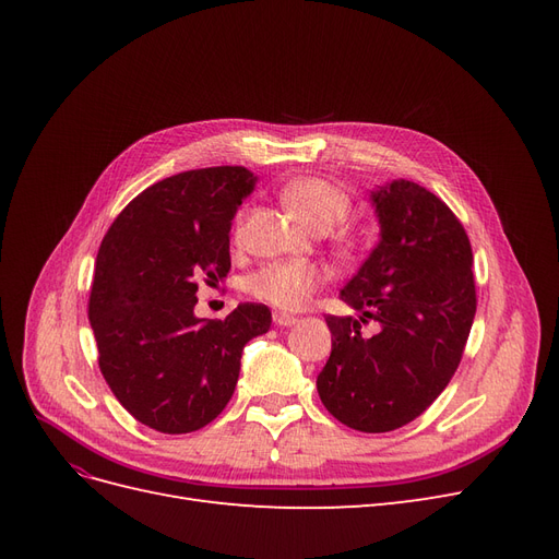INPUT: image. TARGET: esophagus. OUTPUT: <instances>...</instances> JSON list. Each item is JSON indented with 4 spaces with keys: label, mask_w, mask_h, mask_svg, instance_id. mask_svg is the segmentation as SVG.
Segmentation results:
<instances>
[{
    "label": "esophagus",
    "mask_w": 559,
    "mask_h": 559,
    "mask_svg": "<svg viewBox=\"0 0 559 559\" xmlns=\"http://www.w3.org/2000/svg\"><path fill=\"white\" fill-rule=\"evenodd\" d=\"M273 321H275L277 326H294L298 319H296L294 314H286V312H275V314H273Z\"/></svg>",
    "instance_id": "obj_1"
}]
</instances>
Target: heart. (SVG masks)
<instances>
[{"mask_svg":"<svg viewBox=\"0 0 559 559\" xmlns=\"http://www.w3.org/2000/svg\"><path fill=\"white\" fill-rule=\"evenodd\" d=\"M282 200L300 218L302 224L317 233H326L333 226L343 224L349 210L352 198L341 186L321 177H300L282 186ZM245 212L235 222V238L242 233ZM343 247L352 249L354 240L343 235ZM326 282V270L310 261H273L265 263L247 277L245 289L249 296L259 298L267 306L280 310L306 308L314 292Z\"/></svg>","mask_w":559,"mask_h":559,"instance_id":"heart-1","label":"heart"}]
</instances>
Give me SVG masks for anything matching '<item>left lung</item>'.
Instances as JSON below:
<instances>
[{"mask_svg":"<svg viewBox=\"0 0 559 559\" xmlns=\"http://www.w3.org/2000/svg\"><path fill=\"white\" fill-rule=\"evenodd\" d=\"M380 242L341 298L364 317L329 314L331 357L317 378L326 411L364 433L425 413L452 380L476 317L473 251L445 202L408 179L373 191ZM373 318L370 338L360 324Z\"/></svg>","mask_w":559,"mask_h":559,"instance_id":"1","label":"left lung"}]
</instances>
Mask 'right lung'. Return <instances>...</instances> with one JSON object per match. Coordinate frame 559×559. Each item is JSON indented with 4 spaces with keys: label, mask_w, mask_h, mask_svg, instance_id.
Here are the masks:
<instances>
[{
    "label": "right lung",
    "mask_w": 559,
    "mask_h": 559,
    "mask_svg": "<svg viewBox=\"0 0 559 559\" xmlns=\"http://www.w3.org/2000/svg\"><path fill=\"white\" fill-rule=\"evenodd\" d=\"M253 183L242 165L167 177L130 200L99 245L88 298L97 364L118 403L160 433L222 415L242 347L273 321L261 302L226 319L193 314L198 282L228 275L230 222Z\"/></svg>",
    "instance_id": "right-lung-1"
}]
</instances>
